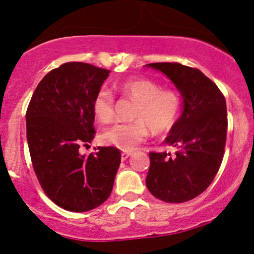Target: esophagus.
<instances>
[{
    "mask_svg": "<svg viewBox=\"0 0 254 254\" xmlns=\"http://www.w3.org/2000/svg\"><path fill=\"white\" fill-rule=\"evenodd\" d=\"M131 155V152H122V160H125L127 158V157H129Z\"/></svg>",
    "mask_w": 254,
    "mask_h": 254,
    "instance_id": "1",
    "label": "esophagus"
}]
</instances>
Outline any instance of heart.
I'll return each mask as SVG.
<instances>
[{
	"label": "heart",
	"mask_w": 254,
	"mask_h": 254,
	"mask_svg": "<svg viewBox=\"0 0 254 254\" xmlns=\"http://www.w3.org/2000/svg\"><path fill=\"white\" fill-rule=\"evenodd\" d=\"M123 95L138 103L129 123H117L105 130L102 140L123 151H131L144 142L150 130L155 136L170 132L177 123L182 109L181 96L173 89H162L158 83L144 77L125 79L118 84ZM115 99L110 90H98L92 101V111L97 121L108 124L115 117Z\"/></svg>",
	"instance_id": "1"
}]
</instances>
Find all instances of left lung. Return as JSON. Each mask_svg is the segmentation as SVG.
Instances as JSON below:
<instances>
[{
  "label": "left lung",
  "instance_id": "obj_1",
  "mask_svg": "<svg viewBox=\"0 0 254 254\" xmlns=\"http://www.w3.org/2000/svg\"><path fill=\"white\" fill-rule=\"evenodd\" d=\"M175 83L184 110L166 137L175 155L150 152L149 191L166 203H184L204 192L224 157L227 131L226 102L219 88L200 70L181 63H150Z\"/></svg>",
  "mask_w": 254,
  "mask_h": 254
}]
</instances>
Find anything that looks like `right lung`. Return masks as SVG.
I'll return each instance as SVG.
<instances>
[{
	"instance_id": "obj_1",
	"label": "right lung",
	"mask_w": 254,
	"mask_h": 254,
	"mask_svg": "<svg viewBox=\"0 0 254 254\" xmlns=\"http://www.w3.org/2000/svg\"><path fill=\"white\" fill-rule=\"evenodd\" d=\"M109 73L89 63H64L38 83L25 114L38 183L54 203L72 212L103 204L121 164L114 146H98L88 157L79 153L96 134L92 101Z\"/></svg>"
}]
</instances>
